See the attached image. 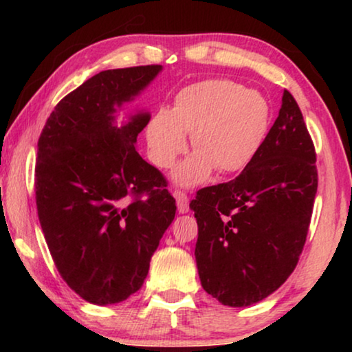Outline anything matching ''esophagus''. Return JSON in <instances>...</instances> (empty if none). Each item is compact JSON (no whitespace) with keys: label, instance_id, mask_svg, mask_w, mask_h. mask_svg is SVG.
Wrapping results in <instances>:
<instances>
[{"label":"esophagus","instance_id":"34e87169","mask_svg":"<svg viewBox=\"0 0 352 352\" xmlns=\"http://www.w3.org/2000/svg\"><path fill=\"white\" fill-rule=\"evenodd\" d=\"M173 195H175V199H176L177 211H179V213H187V211H189V199H187V195L184 194V192L175 190L173 192Z\"/></svg>","mask_w":352,"mask_h":352}]
</instances>
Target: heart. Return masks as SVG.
Masks as SVG:
<instances>
[{
    "mask_svg": "<svg viewBox=\"0 0 352 352\" xmlns=\"http://www.w3.org/2000/svg\"><path fill=\"white\" fill-rule=\"evenodd\" d=\"M271 124V110L256 91L229 80H205L176 94L173 107L160 109L147 124L148 155L158 168H171L186 151L194 153L177 166L175 181L195 186L211 175L242 171L253 160Z\"/></svg>",
    "mask_w": 352,
    "mask_h": 352,
    "instance_id": "b5f03b06",
    "label": "heart"
}]
</instances>
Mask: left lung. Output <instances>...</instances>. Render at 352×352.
Returning <instances> with one entry per match:
<instances>
[{"instance_id": "8db88e82", "label": "left lung", "mask_w": 352, "mask_h": 352, "mask_svg": "<svg viewBox=\"0 0 352 352\" xmlns=\"http://www.w3.org/2000/svg\"><path fill=\"white\" fill-rule=\"evenodd\" d=\"M316 192L314 142L285 89L278 117L253 160L235 179L204 187L190 201L204 290L230 307L276 292L300 259Z\"/></svg>"}]
</instances>
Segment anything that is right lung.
<instances>
[{
    "instance_id": "add662e5",
    "label": "right lung",
    "mask_w": 352,
    "mask_h": 352,
    "mask_svg": "<svg viewBox=\"0 0 352 352\" xmlns=\"http://www.w3.org/2000/svg\"><path fill=\"white\" fill-rule=\"evenodd\" d=\"M162 65L104 70L67 94L43 128L35 166L36 210L54 264L93 305L124 301L142 287L175 219L176 200L138 134L151 115L115 126V107L138 96Z\"/></svg>"
}]
</instances>
